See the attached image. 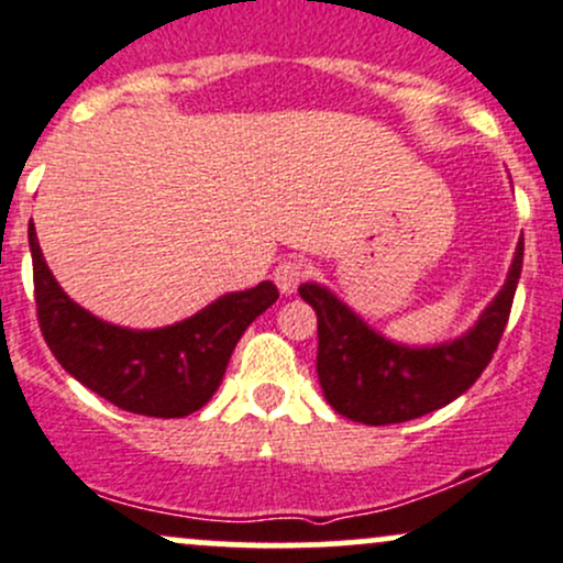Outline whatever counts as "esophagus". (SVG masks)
Returning a JSON list of instances; mask_svg holds the SVG:
<instances>
[{"label":"esophagus","mask_w":563,"mask_h":563,"mask_svg":"<svg viewBox=\"0 0 563 563\" xmlns=\"http://www.w3.org/2000/svg\"><path fill=\"white\" fill-rule=\"evenodd\" d=\"M307 264L299 262V258H286L275 266V283L283 294H294L297 286L307 277Z\"/></svg>","instance_id":"esophagus-1"}]
</instances>
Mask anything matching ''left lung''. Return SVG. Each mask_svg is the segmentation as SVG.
I'll return each mask as SVG.
<instances>
[{
    "label": "left lung",
    "mask_w": 563,
    "mask_h": 563,
    "mask_svg": "<svg viewBox=\"0 0 563 563\" xmlns=\"http://www.w3.org/2000/svg\"><path fill=\"white\" fill-rule=\"evenodd\" d=\"M523 236L518 242L505 288L496 294L477 327L461 340L437 347L394 345L353 316L340 299L316 283L299 286V297L318 316V380L340 416L366 426L405 423L459 399L494 358L510 321Z\"/></svg>",
    "instance_id": "obj_1"
}]
</instances>
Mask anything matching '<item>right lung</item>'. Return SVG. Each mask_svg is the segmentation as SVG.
Wrapping results in <instances>:
<instances>
[{
    "mask_svg": "<svg viewBox=\"0 0 563 563\" xmlns=\"http://www.w3.org/2000/svg\"><path fill=\"white\" fill-rule=\"evenodd\" d=\"M34 301L43 340L58 364L110 405L147 418H183L212 399L234 345L277 288L269 280L227 294L188 321L132 331L99 321L62 291L29 227Z\"/></svg>",
    "mask_w": 563,
    "mask_h": 563,
    "instance_id": "right-lung-1",
    "label": "right lung"
}]
</instances>
